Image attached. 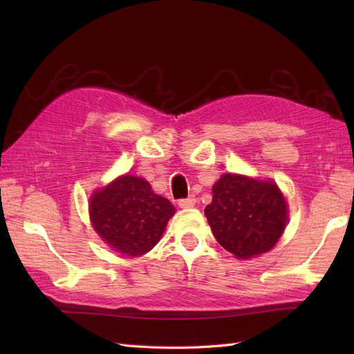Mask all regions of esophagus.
<instances>
[{
  "mask_svg": "<svg viewBox=\"0 0 354 354\" xmlns=\"http://www.w3.org/2000/svg\"><path fill=\"white\" fill-rule=\"evenodd\" d=\"M194 204H196V199H194V196H189V198L178 201V205L181 208H192V207H194Z\"/></svg>",
  "mask_w": 354,
  "mask_h": 354,
  "instance_id": "34e87169",
  "label": "esophagus"
}]
</instances>
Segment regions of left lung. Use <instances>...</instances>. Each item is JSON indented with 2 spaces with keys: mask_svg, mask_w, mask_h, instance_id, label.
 Instances as JSON below:
<instances>
[{
  "mask_svg": "<svg viewBox=\"0 0 354 354\" xmlns=\"http://www.w3.org/2000/svg\"><path fill=\"white\" fill-rule=\"evenodd\" d=\"M205 216L225 250L239 259H251L278 242L288 222V208L274 183L225 173L213 185Z\"/></svg>",
  "mask_w": 354,
  "mask_h": 354,
  "instance_id": "left-lung-1",
  "label": "left lung"
}]
</instances>
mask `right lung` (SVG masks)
I'll list each match as a JSON object with an SVG mask.
<instances>
[{
    "label": "right lung",
    "mask_w": 354,
    "mask_h": 354,
    "mask_svg": "<svg viewBox=\"0 0 354 354\" xmlns=\"http://www.w3.org/2000/svg\"><path fill=\"white\" fill-rule=\"evenodd\" d=\"M89 213L104 242L137 257L160 242L175 208L169 199L155 194L142 178L123 175L93 194Z\"/></svg>",
    "instance_id": "1"
}]
</instances>
